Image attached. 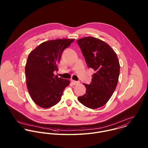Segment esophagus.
Wrapping results in <instances>:
<instances>
[{"instance_id": "esophagus-1", "label": "esophagus", "mask_w": 148, "mask_h": 148, "mask_svg": "<svg viewBox=\"0 0 148 148\" xmlns=\"http://www.w3.org/2000/svg\"><path fill=\"white\" fill-rule=\"evenodd\" d=\"M71 82H72V83L74 85H78L79 83H80V82H76V81H75V80H71Z\"/></svg>"}]
</instances>
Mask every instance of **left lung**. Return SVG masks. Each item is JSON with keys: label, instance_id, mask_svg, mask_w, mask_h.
Here are the masks:
<instances>
[{"label": "left lung", "instance_id": "1", "mask_svg": "<svg viewBox=\"0 0 148 148\" xmlns=\"http://www.w3.org/2000/svg\"><path fill=\"white\" fill-rule=\"evenodd\" d=\"M78 43L88 68L95 73L90 84L84 85L86 93L78 97L83 105L90 109L104 106L117 86L120 74L117 56L109 44L93 37L78 39Z\"/></svg>", "mask_w": 148, "mask_h": 148}]
</instances>
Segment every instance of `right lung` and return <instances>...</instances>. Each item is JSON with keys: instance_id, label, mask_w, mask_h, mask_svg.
<instances>
[{"instance_id": "add662e5", "label": "right lung", "mask_w": 148, "mask_h": 148, "mask_svg": "<svg viewBox=\"0 0 148 148\" xmlns=\"http://www.w3.org/2000/svg\"><path fill=\"white\" fill-rule=\"evenodd\" d=\"M56 39L41 43L30 52L25 66L26 84L34 103L43 108L57 104L69 80L55 76L64 50L74 41Z\"/></svg>"}]
</instances>
